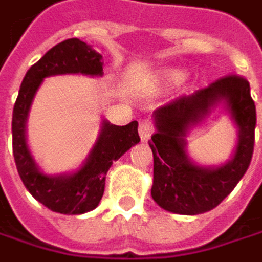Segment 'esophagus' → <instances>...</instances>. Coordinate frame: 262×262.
I'll list each match as a JSON object with an SVG mask.
<instances>
[{
	"label": "esophagus",
	"instance_id": "esophagus-1",
	"mask_svg": "<svg viewBox=\"0 0 262 262\" xmlns=\"http://www.w3.org/2000/svg\"><path fill=\"white\" fill-rule=\"evenodd\" d=\"M152 131H154V128H152V125H151L149 120H142L140 122V125H139V134H140V139L143 142H146L151 137Z\"/></svg>",
	"mask_w": 262,
	"mask_h": 262
}]
</instances>
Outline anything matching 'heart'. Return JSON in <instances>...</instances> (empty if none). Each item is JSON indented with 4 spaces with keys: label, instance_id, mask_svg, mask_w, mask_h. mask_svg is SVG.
I'll return each instance as SVG.
<instances>
[{
    "label": "heart",
    "instance_id": "heart-1",
    "mask_svg": "<svg viewBox=\"0 0 262 262\" xmlns=\"http://www.w3.org/2000/svg\"><path fill=\"white\" fill-rule=\"evenodd\" d=\"M170 77L178 80V78H182V77H184V72H182V71H171V72H170Z\"/></svg>",
    "mask_w": 262,
    "mask_h": 262
}]
</instances>
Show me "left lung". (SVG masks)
<instances>
[{"label":"left lung","mask_w":262,"mask_h":262,"mask_svg":"<svg viewBox=\"0 0 262 262\" xmlns=\"http://www.w3.org/2000/svg\"><path fill=\"white\" fill-rule=\"evenodd\" d=\"M224 100L240 129L237 152L219 169H202L189 162L183 137L186 129ZM157 131L149 148L154 159L152 199L179 214H201L217 207L246 174L255 146L256 108L250 84L241 75H225L191 95H181L154 113Z\"/></svg>","instance_id":"8db88e82"}]
</instances>
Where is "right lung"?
<instances>
[{"label": "right lung", "instance_id": "1", "mask_svg": "<svg viewBox=\"0 0 262 262\" xmlns=\"http://www.w3.org/2000/svg\"><path fill=\"white\" fill-rule=\"evenodd\" d=\"M58 74L102 75V55L78 38H69L48 51L23 78L12 116V148L18 174L38 202L61 214H81L99 205L105 191V178L113 162L120 159L131 146L140 142L137 122L125 126L103 123L83 167L64 176L43 174L32 159L26 143V119L32 99L43 78Z\"/></svg>", "mask_w": 262, "mask_h": 262}]
</instances>
